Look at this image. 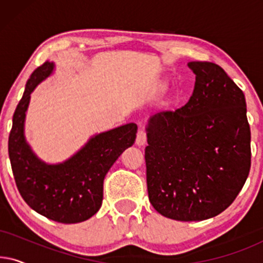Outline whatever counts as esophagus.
Instances as JSON below:
<instances>
[{"mask_svg": "<svg viewBox=\"0 0 263 263\" xmlns=\"http://www.w3.org/2000/svg\"><path fill=\"white\" fill-rule=\"evenodd\" d=\"M147 142V135H146V132L145 130H139L138 133V136H136V141L135 143L138 146H143L146 145Z\"/></svg>", "mask_w": 263, "mask_h": 263, "instance_id": "esophagus-1", "label": "esophagus"}]
</instances>
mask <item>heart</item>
<instances>
[{"mask_svg":"<svg viewBox=\"0 0 263 263\" xmlns=\"http://www.w3.org/2000/svg\"><path fill=\"white\" fill-rule=\"evenodd\" d=\"M161 88H164V87H161Z\"/></svg>","mask_w":263,"mask_h":263,"instance_id":"b5f03b06","label":"heart"}]
</instances>
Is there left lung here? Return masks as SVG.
<instances>
[{"label":"left lung","instance_id":"left-lung-1","mask_svg":"<svg viewBox=\"0 0 263 263\" xmlns=\"http://www.w3.org/2000/svg\"><path fill=\"white\" fill-rule=\"evenodd\" d=\"M189 102L153 115L146 125L147 190L158 213L201 221L224 212L250 171L246 97L218 64L189 62Z\"/></svg>","mask_w":263,"mask_h":263}]
</instances>
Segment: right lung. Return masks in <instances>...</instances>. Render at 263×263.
Masks as SVG:
<instances>
[{
	"label": "right lung",
	"instance_id": "1",
	"mask_svg": "<svg viewBox=\"0 0 263 263\" xmlns=\"http://www.w3.org/2000/svg\"><path fill=\"white\" fill-rule=\"evenodd\" d=\"M53 70L55 63L46 61L27 80L13 115L8 153L14 179L25 202L53 221L77 224L99 211L104 178L123 151L133 146L138 125L128 123L99 133L62 163H45L27 142L25 120L32 92Z\"/></svg>",
	"mask_w": 263,
	"mask_h": 263
}]
</instances>
